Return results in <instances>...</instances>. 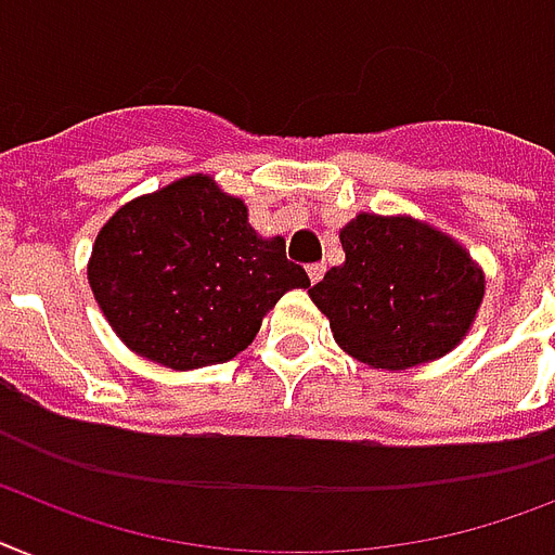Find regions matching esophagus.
<instances>
[{"label": "esophagus", "instance_id": "obj_1", "mask_svg": "<svg viewBox=\"0 0 555 555\" xmlns=\"http://www.w3.org/2000/svg\"><path fill=\"white\" fill-rule=\"evenodd\" d=\"M308 276H310V285H319L324 276V264H310Z\"/></svg>", "mask_w": 555, "mask_h": 555}]
</instances>
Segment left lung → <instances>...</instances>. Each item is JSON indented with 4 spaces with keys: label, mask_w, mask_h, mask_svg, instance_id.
Listing matches in <instances>:
<instances>
[{
    "label": "left lung",
    "mask_w": 555,
    "mask_h": 555,
    "mask_svg": "<svg viewBox=\"0 0 555 555\" xmlns=\"http://www.w3.org/2000/svg\"><path fill=\"white\" fill-rule=\"evenodd\" d=\"M339 238L345 262L308 293L345 353L376 371H408L470 333L485 270L462 242L408 214H359Z\"/></svg>",
    "instance_id": "obj_1"
}]
</instances>
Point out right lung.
<instances>
[{
    "instance_id": "add662e5",
    "label": "right lung",
    "mask_w": 555,
    "mask_h": 555,
    "mask_svg": "<svg viewBox=\"0 0 555 555\" xmlns=\"http://www.w3.org/2000/svg\"><path fill=\"white\" fill-rule=\"evenodd\" d=\"M88 282L125 348L173 371L233 359L287 291L310 287L285 238L259 236L207 173L121 205L96 233Z\"/></svg>"
}]
</instances>
